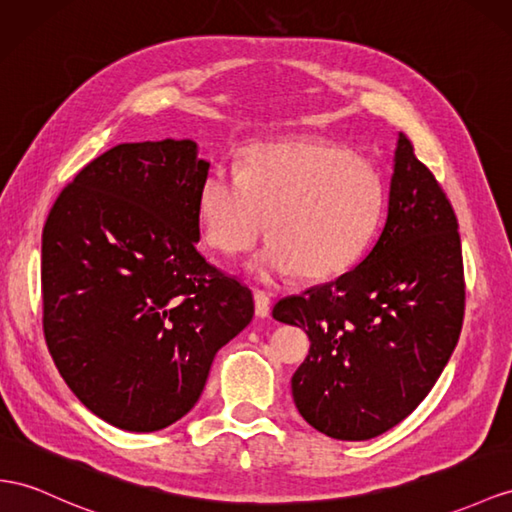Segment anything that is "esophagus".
Returning a JSON list of instances; mask_svg holds the SVG:
<instances>
[{
  "mask_svg": "<svg viewBox=\"0 0 512 512\" xmlns=\"http://www.w3.org/2000/svg\"><path fill=\"white\" fill-rule=\"evenodd\" d=\"M253 298H255V316L257 318H268L270 316V305H272L270 296L266 292L255 290Z\"/></svg>",
  "mask_w": 512,
  "mask_h": 512,
  "instance_id": "obj_1",
  "label": "esophagus"
}]
</instances>
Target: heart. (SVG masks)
Here are the masks:
<instances>
[{
	"label": "heart",
	"mask_w": 512,
	"mask_h": 512,
	"mask_svg": "<svg viewBox=\"0 0 512 512\" xmlns=\"http://www.w3.org/2000/svg\"><path fill=\"white\" fill-rule=\"evenodd\" d=\"M383 183L372 164L318 140L268 142L246 166L218 162L199 190L207 242L238 257L270 235L248 261L259 281L298 270L320 281L346 272L370 244L383 216Z\"/></svg>",
	"instance_id": "heart-1"
}]
</instances>
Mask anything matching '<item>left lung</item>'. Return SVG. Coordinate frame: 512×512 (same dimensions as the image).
<instances>
[{
	"mask_svg": "<svg viewBox=\"0 0 512 512\" xmlns=\"http://www.w3.org/2000/svg\"><path fill=\"white\" fill-rule=\"evenodd\" d=\"M463 313L454 209L398 134L387 220L370 253L342 277L272 309L274 320L303 326L311 342L292 376L298 413L333 439L383 435L437 383Z\"/></svg>",
	"mask_w": 512,
	"mask_h": 512,
	"instance_id": "8db88e82",
	"label": "left lung"
}]
</instances>
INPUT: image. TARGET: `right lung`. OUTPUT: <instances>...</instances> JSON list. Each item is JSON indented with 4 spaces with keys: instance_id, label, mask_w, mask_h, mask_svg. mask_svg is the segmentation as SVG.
I'll return each mask as SVG.
<instances>
[{
    "instance_id": "1",
    "label": "right lung",
    "mask_w": 512,
    "mask_h": 512,
    "mask_svg": "<svg viewBox=\"0 0 512 512\" xmlns=\"http://www.w3.org/2000/svg\"><path fill=\"white\" fill-rule=\"evenodd\" d=\"M194 140L125 142L86 164L43 229V331L103 422L162 430L201 398L253 294L196 251L209 170Z\"/></svg>"
}]
</instances>
